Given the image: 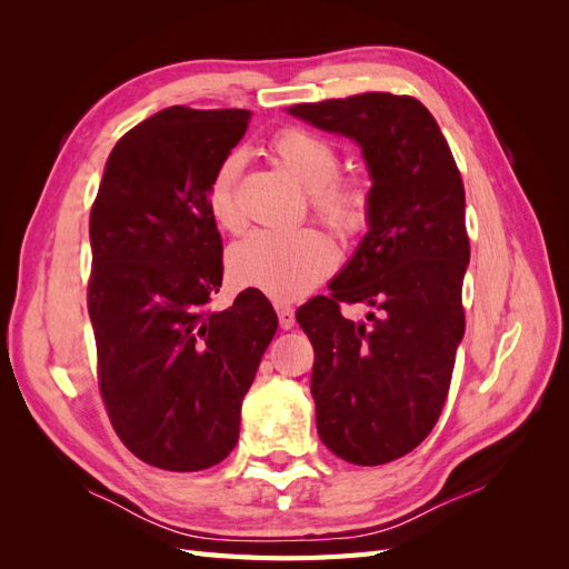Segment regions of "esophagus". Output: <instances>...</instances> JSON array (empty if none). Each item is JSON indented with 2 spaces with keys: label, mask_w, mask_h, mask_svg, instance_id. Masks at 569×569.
I'll list each match as a JSON object with an SVG mask.
<instances>
[{
  "label": "esophagus",
  "mask_w": 569,
  "mask_h": 569,
  "mask_svg": "<svg viewBox=\"0 0 569 569\" xmlns=\"http://www.w3.org/2000/svg\"><path fill=\"white\" fill-rule=\"evenodd\" d=\"M274 311H278L282 330H291V327H295V308H291L287 301H274Z\"/></svg>",
  "instance_id": "obj_1"
}]
</instances>
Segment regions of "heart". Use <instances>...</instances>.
Segmentation results:
<instances>
[{
    "instance_id": "b5f03b06",
    "label": "heart",
    "mask_w": 569,
    "mask_h": 569,
    "mask_svg": "<svg viewBox=\"0 0 569 569\" xmlns=\"http://www.w3.org/2000/svg\"><path fill=\"white\" fill-rule=\"evenodd\" d=\"M270 149L308 192L316 218L341 237L363 232L370 220V192L356 178H339L341 157L327 137L299 126H284L270 137ZM242 157L222 159L206 184V209L220 230L237 232L242 213L237 206V180ZM337 266V247L318 228L287 232L258 230L228 253V270L242 287L272 299H299Z\"/></svg>"
}]
</instances>
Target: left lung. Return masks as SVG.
<instances>
[{
	"instance_id": "obj_1",
	"label": "left lung",
	"mask_w": 569,
	"mask_h": 569,
	"mask_svg": "<svg viewBox=\"0 0 569 569\" xmlns=\"http://www.w3.org/2000/svg\"><path fill=\"white\" fill-rule=\"evenodd\" d=\"M289 113L353 137L370 168V230L330 295L297 320L316 353L322 443L353 465H385L427 439L449 396L470 263L462 178L416 97L366 92ZM353 302L369 306L363 321L342 316Z\"/></svg>"
}]
</instances>
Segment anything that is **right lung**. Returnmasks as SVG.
Returning a JSON list of instances; mask_svg holds the SVG:
<instances>
[{"label": "right lung", "instance_id": "right-lung-1", "mask_svg": "<svg viewBox=\"0 0 569 569\" xmlns=\"http://www.w3.org/2000/svg\"><path fill=\"white\" fill-rule=\"evenodd\" d=\"M249 120L244 109L153 113L113 147L90 211L101 401L126 449L170 472L206 470L234 449L239 408L278 330L258 289L211 311L222 239L206 184Z\"/></svg>", "mask_w": 569, "mask_h": 569}]
</instances>
